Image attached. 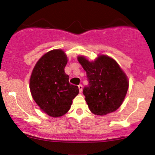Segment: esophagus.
<instances>
[{
	"label": "esophagus",
	"mask_w": 155,
	"mask_h": 155,
	"mask_svg": "<svg viewBox=\"0 0 155 155\" xmlns=\"http://www.w3.org/2000/svg\"><path fill=\"white\" fill-rule=\"evenodd\" d=\"M78 87H79V91H80V92H82V89H83V86H82L81 84H80V85L78 86Z\"/></svg>",
	"instance_id": "1"
}]
</instances>
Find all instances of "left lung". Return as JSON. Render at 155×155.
<instances>
[{
	"label": "left lung",
	"instance_id": "8db88e82",
	"mask_svg": "<svg viewBox=\"0 0 155 155\" xmlns=\"http://www.w3.org/2000/svg\"><path fill=\"white\" fill-rule=\"evenodd\" d=\"M78 61L86 72L88 84L84 88L83 94L90 110L98 115L116 110L129 86L126 75L117 63L106 55H101L94 61L79 57Z\"/></svg>",
	"mask_w": 155,
	"mask_h": 155
}]
</instances>
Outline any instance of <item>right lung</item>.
I'll return each instance as SVG.
<instances>
[{"instance_id": "obj_1", "label": "right lung", "mask_w": 155, "mask_h": 155, "mask_svg": "<svg viewBox=\"0 0 155 155\" xmlns=\"http://www.w3.org/2000/svg\"><path fill=\"white\" fill-rule=\"evenodd\" d=\"M67 63L62 50H51L39 59L30 77L33 99L42 111L54 117L67 113L79 92L77 86L69 84V76L64 72Z\"/></svg>"}]
</instances>
